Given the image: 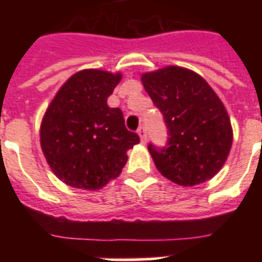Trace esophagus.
I'll return each mask as SVG.
<instances>
[{
	"instance_id": "esophagus-1",
	"label": "esophagus",
	"mask_w": 262,
	"mask_h": 262,
	"mask_svg": "<svg viewBox=\"0 0 262 262\" xmlns=\"http://www.w3.org/2000/svg\"><path fill=\"white\" fill-rule=\"evenodd\" d=\"M137 133H139L141 143L143 144L147 143V130H145V126H140L139 130H137Z\"/></svg>"
}]
</instances>
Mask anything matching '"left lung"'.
Returning <instances> with one entry per match:
<instances>
[{"instance_id": "left-lung-1", "label": "left lung", "mask_w": 262, "mask_h": 262, "mask_svg": "<svg viewBox=\"0 0 262 262\" xmlns=\"http://www.w3.org/2000/svg\"><path fill=\"white\" fill-rule=\"evenodd\" d=\"M144 88L164 117L167 145H148L159 172L181 186L213 178L232 145V127L223 102L211 85L186 68H162L141 75Z\"/></svg>"}]
</instances>
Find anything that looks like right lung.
<instances>
[{
  "label": "right lung",
  "instance_id": "obj_1",
  "mask_svg": "<svg viewBox=\"0 0 262 262\" xmlns=\"http://www.w3.org/2000/svg\"><path fill=\"white\" fill-rule=\"evenodd\" d=\"M122 73L84 69L62 84L40 123V147L55 177L72 187L99 190L121 174L140 137L125 127L107 98Z\"/></svg>",
  "mask_w": 262,
  "mask_h": 262
}]
</instances>
